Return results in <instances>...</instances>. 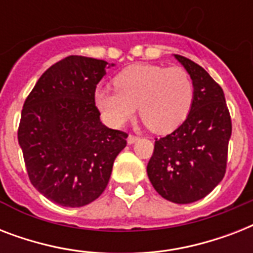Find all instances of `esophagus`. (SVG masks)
<instances>
[{
    "mask_svg": "<svg viewBox=\"0 0 253 253\" xmlns=\"http://www.w3.org/2000/svg\"><path fill=\"white\" fill-rule=\"evenodd\" d=\"M138 139H139V136H136V135H134V134H130L128 135V138H127V142H128V144H132V143L136 142Z\"/></svg>",
    "mask_w": 253,
    "mask_h": 253,
    "instance_id": "esophagus-1",
    "label": "esophagus"
}]
</instances>
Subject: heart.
Returning a JSON list of instances; mask_svg holds the SVG:
<instances>
[{"mask_svg": "<svg viewBox=\"0 0 253 253\" xmlns=\"http://www.w3.org/2000/svg\"><path fill=\"white\" fill-rule=\"evenodd\" d=\"M117 90L98 89L95 105L105 122L122 127L136 113L146 126L167 134L182 123L193 102L194 87L184 68L160 65H131L114 79Z\"/></svg>", "mask_w": 253, "mask_h": 253, "instance_id": "obj_1", "label": "heart"}]
</instances>
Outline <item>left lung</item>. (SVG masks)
Here are the masks:
<instances>
[{"label":"left lung","mask_w":253,"mask_h":253,"mask_svg":"<svg viewBox=\"0 0 253 253\" xmlns=\"http://www.w3.org/2000/svg\"><path fill=\"white\" fill-rule=\"evenodd\" d=\"M174 56L192 77V107L172 134L155 139L147 173L163 198L190 204L208 196L224 177L232 123L219 84L197 63Z\"/></svg>","instance_id":"left-lung-1"}]
</instances>
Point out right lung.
<instances>
[{
  "instance_id": "right-lung-1",
  "label": "right lung",
  "mask_w": 253,
  "mask_h": 253,
  "mask_svg": "<svg viewBox=\"0 0 253 253\" xmlns=\"http://www.w3.org/2000/svg\"><path fill=\"white\" fill-rule=\"evenodd\" d=\"M106 61L71 55L49 67L27 95L18 142L31 184L55 204L97 200L128 136L102 125L95 87Z\"/></svg>"
}]
</instances>
